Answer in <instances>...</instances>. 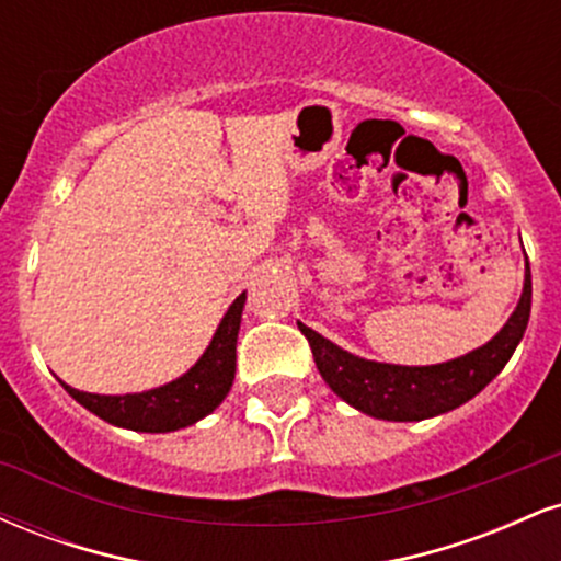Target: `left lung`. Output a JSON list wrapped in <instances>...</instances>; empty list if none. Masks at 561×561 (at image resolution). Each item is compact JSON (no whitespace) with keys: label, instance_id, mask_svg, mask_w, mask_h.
I'll list each match as a JSON object with an SVG mask.
<instances>
[{"label":"left lung","instance_id":"left-lung-1","mask_svg":"<svg viewBox=\"0 0 561 561\" xmlns=\"http://www.w3.org/2000/svg\"><path fill=\"white\" fill-rule=\"evenodd\" d=\"M530 298L533 282L530 266H527L523 298L504 330L478 351L435 366L366 362L308 327H300V332L311 345L319 375L343 401L356 405L364 414L377 416V420L420 422L467 403L504 369L525 334L527 319H530Z\"/></svg>","mask_w":561,"mask_h":561}]
</instances>
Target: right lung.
I'll return each instance as SVG.
<instances>
[{
    "label": "right lung",
    "mask_w": 561,
    "mask_h": 561,
    "mask_svg": "<svg viewBox=\"0 0 561 561\" xmlns=\"http://www.w3.org/2000/svg\"><path fill=\"white\" fill-rule=\"evenodd\" d=\"M244 293L229 306L203 358L163 388L134 392V396H94L81 392L62 382L68 396H73L83 409H89L100 420L118 424V427L139 430V433H171L186 424H195L216 409L227 398L234 382L237 362V332H240Z\"/></svg>",
    "instance_id": "obj_1"
}]
</instances>
